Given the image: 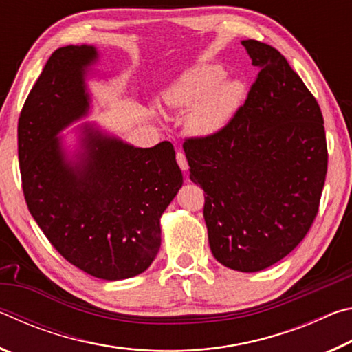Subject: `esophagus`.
<instances>
[{"instance_id": "esophagus-1", "label": "esophagus", "mask_w": 352, "mask_h": 352, "mask_svg": "<svg viewBox=\"0 0 352 352\" xmlns=\"http://www.w3.org/2000/svg\"><path fill=\"white\" fill-rule=\"evenodd\" d=\"M177 163L180 166L182 170H188V160H186V155H184L182 151L177 152Z\"/></svg>"}]
</instances>
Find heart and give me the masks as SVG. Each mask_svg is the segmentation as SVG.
Listing matches in <instances>:
<instances>
[{
    "mask_svg": "<svg viewBox=\"0 0 352 352\" xmlns=\"http://www.w3.org/2000/svg\"><path fill=\"white\" fill-rule=\"evenodd\" d=\"M226 71L216 63L188 68L166 88L164 102L170 109L186 110V129L200 138L214 136L228 126L243 99V85L225 79Z\"/></svg>",
    "mask_w": 352,
    "mask_h": 352,
    "instance_id": "heart-1",
    "label": "heart"
}]
</instances>
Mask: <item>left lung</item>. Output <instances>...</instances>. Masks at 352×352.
<instances>
[{
	"instance_id": "left-lung-1",
	"label": "left lung",
	"mask_w": 352,
	"mask_h": 352,
	"mask_svg": "<svg viewBox=\"0 0 352 352\" xmlns=\"http://www.w3.org/2000/svg\"><path fill=\"white\" fill-rule=\"evenodd\" d=\"M259 67L248 98L222 132L183 144L204 188L212 256L237 272L285 258L318 212L327 172L323 115L305 82L270 45L242 40Z\"/></svg>"
}]
</instances>
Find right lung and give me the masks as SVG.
Instances as JSON below:
<instances>
[{
  "instance_id": "1",
  "label": "right lung",
  "mask_w": 352,
  "mask_h": 352,
  "mask_svg": "<svg viewBox=\"0 0 352 352\" xmlns=\"http://www.w3.org/2000/svg\"><path fill=\"white\" fill-rule=\"evenodd\" d=\"M91 45L58 47L47 58L19 119V160L29 212L58 253L107 281L140 275L162 245V219L183 184L169 141L142 148L98 124L77 126L68 152L65 129L87 118Z\"/></svg>"
}]
</instances>
